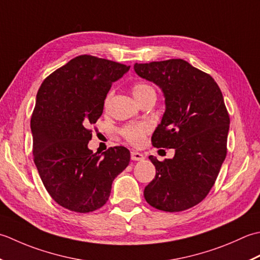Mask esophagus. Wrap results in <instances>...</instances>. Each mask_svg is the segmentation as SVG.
Here are the masks:
<instances>
[{
  "label": "esophagus",
  "instance_id": "obj_1",
  "mask_svg": "<svg viewBox=\"0 0 260 260\" xmlns=\"http://www.w3.org/2000/svg\"><path fill=\"white\" fill-rule=\"evenodd\" d=\"M131 159L132 160H142L145 159L144 153L138 152V151H131Z\"/></svg>",
  "mask_w": 260,
  "mask_h": 260
}]
</instances>
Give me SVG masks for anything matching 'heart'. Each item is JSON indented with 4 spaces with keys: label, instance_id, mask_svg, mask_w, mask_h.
Segmentation results:
<instances>
[{
    "label": "heart",
    "instance_id": "obj_1",
    "mask_svg": "<svg viewBox=\"0 0 260 260\" xmlns=\"http://www.w3.org/2000/svg\"><path fill=\"white\" fill-rule=\"evenodd\" d=\"M153 91V88L145 83H137L132 87V93L136 100H139L140 98L145 96L147 93ZM110 95L108 96V100ZM148 125L147 124H138V125H129L122 129V135L126 140L131 142L132 145H139L144 139V136L148 132Z\"/></svg>",
    "mask_w": 260,
    "mask_h": 260
}]
</instances>
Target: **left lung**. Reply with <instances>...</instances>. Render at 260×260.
Listing matches in <instances>:
<instances>
[{"mask_svg": "<svg viewBox=\"0 0 260 260\" xmlns=\"http://www.w3.org/2000/svg\"><path fill=\"white\" fill-rule=\"evenodd\" d=\"M134 70L165 98L153 146L175 149L172 159L149 156L157 173L145 187V199L161 211L187 210L208 195L226 156L230 119L221 89L210 75L183 59L135 63Z\"/></svg>", "mask_w": 260, "mask_h": 260, "instance_id": "1", "label": "left lung"}]
</instances>
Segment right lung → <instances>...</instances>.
<instances>
[{"mask_svg":"<svg viewBox=\"0 0 260 260\" xmlns=\"http://www.w3.org/2000/svg\"><path fill=\"white\" fill-rule=\"evenodd\" d=\"M130 66L83 55L47 77L31 116L36 167L47 192L62 208L79 213L107 203L114 178L130 161L125 147L102 155L88 149L89 128L103 113L112 83Z\"/></svg>","mask_w":260,"mask_h":260,"instance_id":"1","label":"right lung"}]
</instances>
